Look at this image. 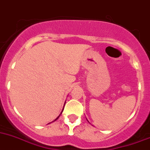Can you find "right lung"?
I'll list each match as a JSON object with an SVG mask.
<instances>
[{
  "mask_svg": "<svg viewBox=\"0 0 150 150\" xmlns=\"http://www.w3.org/2000/svg\"><path fill=\"white\" fill-rule=\"evenodd\" d=\"M65 103H66V102H65ZM64 105H65V104H64ZM64 108H63V110H62V112H63V110H64ZM62 112H61V113H62ZM61 114H60V115H58V117H57V118H55V120H54V121H52V122H54V121H56V120H57V119H58V118H59V117H60V115H61ZM52 122H51V123H52Z\"/></svg>",
  "mask_w": 150,
  "mask_h": 150,
  "instance_id": "obj_1",
  "label": "right lung"
}]
</instances>
